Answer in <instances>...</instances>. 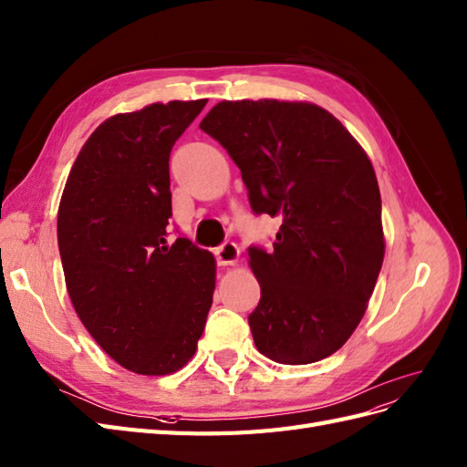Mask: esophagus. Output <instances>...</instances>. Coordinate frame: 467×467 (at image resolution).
Masks as SVG:
<instances>
[{
  "instance_id": "esophagus-1",
  "label": "esophagus",
  "mask_w": 467,
  "mask_h": 467,
  "mask_svg": "<svg viewBox=\"0 0 467 467\" xmlns=\"http://www.w3.org/2000/svg\"><path fill=\"white\" fill-rule=\"evenodd\" d=\"M237 259H240V247L234 242H225L215 249V261H218V265H234Z\"/></svg>"
}]
</instances>
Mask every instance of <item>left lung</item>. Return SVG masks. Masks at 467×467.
Returning <instances> with one entry per match:
<instances>
[{
  "label": "left lung",
  "mask_w": 467,
  "mask_h": 467,
  "mask_svg": "<svg viewBox=\"0 0 467 467\" xmlns=\"http://www.w3.org/2000/svg\"><path fill=\"white\" fill-rule=\"evenodd\" d=\"M200 129L242 170L255 213L279 218L273 249L249 247L261 355L281 365L331 357L355 333L384 259L382 203L367 152L311 102L222 100Z\"/></svg>",
  "instance_id": "1"
}]
</instances>
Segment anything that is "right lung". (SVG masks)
Segmentation results:
<instances>
[{"label":"right lung","mask_w":467,"mask_h":467,"mask_svg":"<svg viewBox=\"0 0 467 467\" xmlns=\"http://www.w3.org/2000/svg\"><path fill=\"white\" fill-rule=\"evenodd\" d=\"M154 102L88 136L61 196L57 242L78 319L120 367L146 377L194 357L215 287V259L168 242L170 152L206 107Z\"/></svg>","instance_id":"obj_1"}]
</instances>
